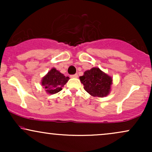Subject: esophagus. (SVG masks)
I'll list each match as a JSON object with an SVG mask.
<instances>
[{"label":"esophagus","instance_id":"obj_1","mask_svg":"<svg viewBox=\"0 0 152 152\" xmlns=\"http://www.w3.org/2000/svg\"><path fill=\"white\" fill-rule=\"evenodd\" d=\"M71 78H78V75H77V74L71 75Z\"/></svg>","mask_w":152,"mask_h":152}]
</instances>
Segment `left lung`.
<instances>
[{
  "label": "left lung",
  "instance_id": "1",
  "mask_svg": "<svg viewBox=\"0 0 152 152\" xmlns=\"http://www.w3.org/2000/svg\"><path fill=\"white\" fill-rule=\"evenodd\" d=\"M79 78L84 86L83 88L92 96L102 98L109 95L111 91L112 77L98 67L86 71Z\"/></svg>",
  "mask_w": 152,
  "mask_h": 152
}]
</instances>
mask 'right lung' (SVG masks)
<instances>
[{
    "mask_svg": "<svg viewBox=\"0 0 152 152\" xmlns=\"http://www.w3.org/2000/svg\"><path fill=\"white\" fill-rule=\"evenodd\" d=\"M69 80V77L65 76L55 68H52L42 78L41 83L47 94H54L61 91Z\"/></svg>",
    "mask_w": 152,
    "mask_h": 152,
    "instance_id": "add662e5",
    "label": "right lung"
}]
</instances>
